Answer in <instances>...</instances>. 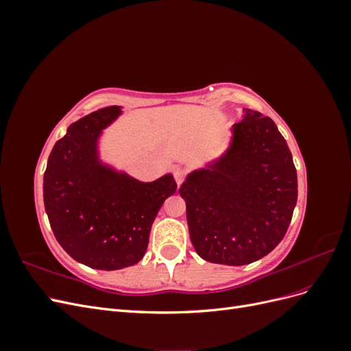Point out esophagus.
I'll return each mask as SVG.
<instances>
[{"instance_id":"obj_1","label":"esophagus","mask_w":351,"mask_h":351,"mask_svg":"<svg viewBox=\"0 0 351 351\" xmlns=\"http://www.w3.org/2000/svg\"><path fill=\"white\" fill-rule=\"evenodd\" d=\"M173 176H174V178H176L177 184L180 186V184H182V183L184 182V178H186V169H183V168H174Z\"/></svg>"}]
</instances>
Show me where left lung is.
I'll use <instances>...</instances> for the list:
<instances>
[{
	"label": "left lung",
	"instance_id": "8db88e82",
	"mask_svg": "<svg viewBox=\"0 0 351 351\" xmlns=\"http://www.w3.org/2000/svg\"><path fill=\"white\" fill-rule=\"evenodd\" d=\"M178 193L200 258L232 267L252 263L277 247L290 226L297 173L289 145L269 117L246 110L232 125L226 155L190 173Z\"/></svg>",
	"mask_w": 351,
	"mask_h": 351
}]
</instances>
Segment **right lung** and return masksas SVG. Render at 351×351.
Instances as JSON below:
<instances>
[{
    "label": "right lung",
    "instance_id": "right-lung-1",
    "mask_svg": "<svg viewBox=\"0 0 351 351\" xmlns=\"http://www.w3.org/2000/svg\"><path fill=\"white\" fill-rule=\"evenodd\" d=\"M120 114V107H107L73 123L52 147L44 174L57 241L73 259L104 271L143 258L158 210L177 190L171 174L142 183L101 164L98 137Z\"/></svg>",
    "mask_w": 351,
    "mask_h": 351
}]
</instances>
